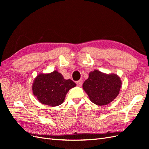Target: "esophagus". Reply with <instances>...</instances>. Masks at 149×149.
Returning a JSON list of instances; mask_svg holds the SVG:
<instances>
[{"instance_id":"1","label":"esophagus","mask_w":149,"mask_h":149,"mask_svg":"<svg viewBox=\"0 0 149 149\" xmlns=\"http://www.w3.org/2000/svg\"><path fill=\"white\" fill-rule=\"evenodd\" d=\"M76 84L78 86H81V85L83 84V80L82 79H80L79 81H78L77 82H76Z\"/></svg>"}]
</instances>
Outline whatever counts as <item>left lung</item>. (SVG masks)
Listing matches in <instances>:
<instances>
[{
  "label": "left lung",
  "instance_id": "obj_1",
  "mask_svg": "<svg viewBox=\"0 0 149 149\" xmlns=\"http://www.w3.org/2000/svg\"><path fill=\"white\" fill-rule=\"evenodd\" d=\"M121 84L118 74H106L95 70L90 72L89 78L83 84V88L90 101L101 106L109 104L118 96Z\"/></svg>",
  "mask_w": 149,
  "mask_h": 149
}]
</instances>
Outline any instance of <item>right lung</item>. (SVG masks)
<instances>
[{
	"label": "right lung",
	"instance_id": "add662e5",
	"mask_svg": "<svg viewBox=\"0 0 149 149\" xmlns=\"http://www.w3.org/2000/svg\"><path fill=\"white\" fill-rule=\"evenodd\" d=\"M71 79H65L58 71L50 73H40L33 81L32 91L39 102L55 107L63 102L69 90L76 86Z\"/></svg>",
	"mask_w": 149,
	"mask_h": 149
}]
</instances>
